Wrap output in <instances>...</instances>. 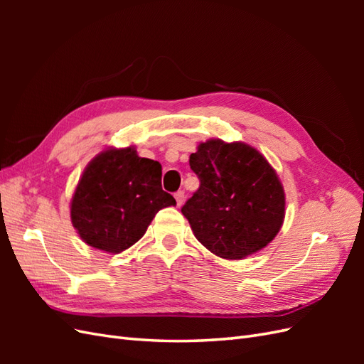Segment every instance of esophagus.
I'll list each match as a JSON object with an SVG mask.
<instances>
[{"label":"esophagus","instance_id":"1","mask_svg":"<svg viewBox=\"0 0 364 364\" xmlns=\"http://www.w3.org/2000/svg\"><path fill=\"white\" fill-rule=\"evenodd\" d=\"M174 199H176V203H178V206H182V203H183V191L179 190L178 193H174Z\"/></svg>","mask_w":364,"mask_h":364}]
</instances>
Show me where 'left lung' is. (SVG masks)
I'll return each mask as SVG.
<instances>
[{"label":"left lung","mask_w":364,"mask_h":364,"mask_svg":"<svg viewBox=\"0 0 364 364\" xmlns=\"http://www.w3.org/2000/svg\"><path fill=\"white\" fill-rule=\"evenodd\" d=\"M200 186L182 206L196 238L220 258L241 259L277 237L285 194L277 173L245 142L209 139L190 156Z\"/></svg>","instance_id":"obj_1"}]
</instances>
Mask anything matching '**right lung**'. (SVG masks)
Masks as SVG:
<instances>
[{"label":"right lung","mask_w":364,"mask_h":364,"mask_svg":"<svg viewBox=\"0 0 364 364\" xmlns=\"http://www.w3.org/2000/svg\"><path fill=\"white\" fill-rule=\"evenodd\" d=\"M158 161L138 156L134 147L109 149L85 168L71 200V222L86 245L119 253L146 234L174 197L162 190Z\"/></svg>","instance_id":"1"}]
</instances>
